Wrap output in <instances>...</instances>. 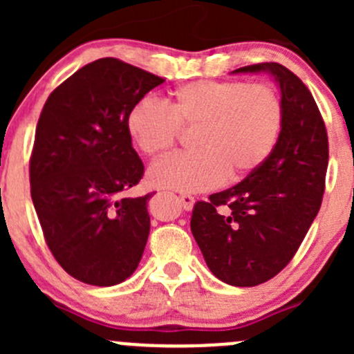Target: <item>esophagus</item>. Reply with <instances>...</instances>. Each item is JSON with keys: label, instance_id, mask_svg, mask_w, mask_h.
<instances>
[{"label": "esophagus", "instance_id": "obj_1", "mask_svg": "<svg viewBox=\"0 0 354 354\" xmlns=\"http://www.w3.org/2000/svg\"><path fill=\"white\" fill-rule=\"evenodd\" d=\"M180 202H181V207H183L185 210H192L195 205V198L192 197V195L188 194H181L180 195Z\"/></svg>", "mask_w": 354, "mask_h": 354}]
</instances>
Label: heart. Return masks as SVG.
<instances>
[{
  "instance_id": "heart-1",
  "label": "heart",
  "mask_w": 354,
  "mask_h": 354,
  "mask_svg": "<svg viewBox=\"0 0 354 354\" xmlns=\"http://www.w3.org/2000/svg\"><path fill=\"white\" fill-rule=\"evenodd\" d=\"M164 106L138 101L127 116V131L138 151L149 157L167 154L178 127H197L198 151L156 162L149 171L154 187L203 192L252 174L272 154L284 109L279 94L263 84L197 80L174 88Z\"/></svg>"
}]
</instances>
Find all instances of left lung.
Instances as JSON below:
<instances>
[{"label": "left lung", "instance_id": "left-lung-1", "mask_svg": "<svg viewBox=\"0 0 354 354\" xmlns=\"http://www.w3.org/2000/svg\"><path fill=\"white\" fill-rule=\"evenodd\" d=\"M233 73H269L284 121L269 159L233 188L197 202L192 233L210 272L231 286H257L288 266L322 203L329 142L306 85L279 63Z\"/></svg>", "mask_w": 354, "mask_h": 354}]
</instances>
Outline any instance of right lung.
<instances>
[{"label":"right lung","mask_w":354,"mask_h":354,"mask_svg":"<svg viewBox=\"0 0 354 354\" xmlns=\"http://www.w3.org/2000/svg\"><path fill=\"white\" fill-rule=\"evenodd\" d=\"M162 82L101 58L75 71L42 108L30 157L32 202L51 253L82 283L114 286L140 262L152 194L123 197L144 174L127 116Z\"/></svg>","instance_id":"1"}]
</instances>
